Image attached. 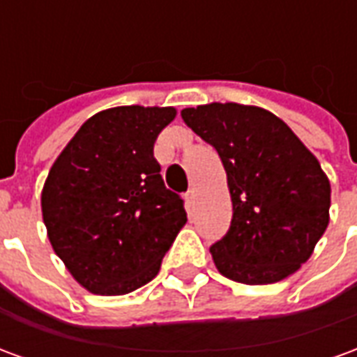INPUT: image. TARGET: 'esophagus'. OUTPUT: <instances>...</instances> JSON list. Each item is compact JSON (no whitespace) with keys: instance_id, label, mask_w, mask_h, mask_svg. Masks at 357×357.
I'll return each instance as SVG.
<instances>
[{"instance_id":"34e87169","label":"esophagus","mask_w":357,"mask_h":357,"mask_svg":"<svg viewBox=\"0 0 357 357\" xmlns=\"http://www.w3.org/2000/svg\"><path fill=\"white\" fill-rule=\"evenodd\" d=\"M185 202H187V206H191L195 202V189H189L185 193Z\"/></svg>"}]
</instances>
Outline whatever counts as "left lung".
<instances>
[{
    "instance_id": "left-lung-1",
    "label": "left lung",
    "mask_w": 357,
    "mask_h": 357,
    "mask_svg": "<svg viewBox=\"0 0 357 357\" xmlns=\"http://www.w3.org/2000/svg\"><path fill=\"white\" fill-rule=\"evenodd\" d=\"M181 118L222 158L233 218L210 252L237 283H277L314 252L329 224L331 185L283 120L260 107L210 102Z\"/></svg>"
}]
</instances>
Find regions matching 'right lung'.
<instances>
[{
	"instance_id": "1",
	"label": "right lung",
	"mask_w": 357,
	"mask_h": 357,
	"mask_svg": "<svg viewBox=\"0 0 357 357\" xmlns=\"http://www.w3.org/2000/svg\"><path fill=\"white\" fill-rule=\"evenodd\" d=\"M172 107H116L84 122L42 191L51 247L93 294H128L158 273L185 225L183 199L166 189L153 147Z\"/></svg>"
}]
</instances>
